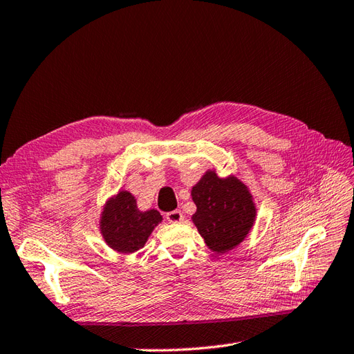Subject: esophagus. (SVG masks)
Segmentation results:
<instances>
[{
    "label": "esophagus",
    "mask_w": 354,
    "mask_h": 354,
    "mask_svg": "<svg viewBox=\"0 0 354 354\" xmlns=\"http://www.w3.org/2000/svg\"><path fill=\"white\" fill-rule=\"evenodd\" d=\"M166 218H167L169 223H180V221L184 220V214L179 209H175V211L167 212Z\"/></svg>",
    "instance_id": "1"
}]
</instances>
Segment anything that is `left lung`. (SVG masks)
Listing matches in <instances>:
<instances>
[{"label":"left lung","mask_w":354,"mask_h":354,"mask_svg":"<svg viewBox=\"0 0 354 354\" xmlns=\"http://www.w3.org/2000/svg\"><path fill=\"white\" fill-rule=\"evenodd\" d=\"M196 212L192 220L205 244L226 253L244 241L257 218V207L248 185L236 176L220 178L208 170L192 188Z\"/></svg>","instance_id":"1"}]
</instances>
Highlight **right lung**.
<instances>
[{"label":"right lung","mask_w":354,"mask_h":354,"mask_svg":"<svg viewBox=\"0 0 354 354\" xmlns=\"http://www.w3.org/2000/svg\"><path fill=\"white\" fill-rule=\"evenodd\" d=\"M161 220L157 209L140 211L136 197L122 190L104 205L100 229L109 248L119 253H134L143 248Z\"/></svg>","instance_id":"add662e5"}]
</instances>
